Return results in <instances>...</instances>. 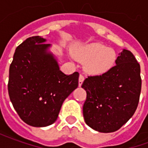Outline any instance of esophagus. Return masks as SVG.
I'll return each mask as SVG.
<instances>
[{
  "mask_svg": "<svg viewBox=\"0 0 148 148\" xmlns=\"http://www.w3.org/2000/svg\"><path fill=\"white\" fill-rule=\"evenodd\" d=\"M84 80H85V77H84L83 74H80V76H79V78H78V86H81L82 83H83Z\"/></svg>",
  "mask_w": 148,
  "mask_h": 148,
  "instance_id": "1",
  "label": "esophagus"
}]
</instances>
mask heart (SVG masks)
Wrapping results in <instances>:
<instances>
[{"mask_svg":"<svg viewBox=\"0 0 148 148\" xmlns=\"http://www.w3.org/2000/svg\"><path fill=\"white\" fill-rule=\"evenodd\" d=\"M75 57L86 62V71L91 74H102L114 66L116 54L114 50L101 43L82 46L74 52Z\"/></svg>","mask_w":148,"mask_h":148,"instance_id":"b5f03b06","label":"heart"}]
</instances>
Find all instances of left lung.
Instances as JSON below:
<instances>
[{
    "label": "left lung",
    "mask_w": 148,
    "mask_h": 148,
    "mask_svg": "<svg viewBox=\"0 0 148 148\" xmlns=\"http://www.w3.org/2000/svg\"><path fill=\"white\" fill-rule=\"evenodd\" d=\"M141 84L140 66L127 50L108 72L88 76L82 85L86 91L83 116L87 125L105 133L120 129L136 110Z\"/></svg>",
    "instance_id": "left-lung-1"
}]
</instances>
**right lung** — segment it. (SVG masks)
<instances>
[{
    "instance_id": "obj_1",
    "label": "right lung",
    "mask_w": 148,
    "mask_h": 148,
    "mask_svg": "<svg viewBox=\"0 0 148 148\" xmlns=\"http://www.w3.org/2000/svg\"><path fill=\"white\" fill-rule=\"evenodd\" d=\"M45 41L39 36L24 40L9 67L10 101L21 120L33 127L53 124L64 100L78 86V72L63 74Z\"/></svg>"
}]
</instances>
